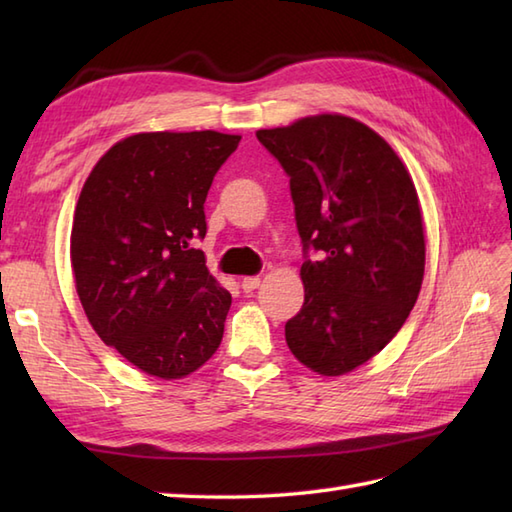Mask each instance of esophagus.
Segmentation results:
<instances>
[{
  "label": "esophagus",
  "instance_id": "obj_1",
  "mask_svg": "<svg viewBox=\"0 0 512 512\" xmlns=\"http://www.w3.org/2000/svg\"><path fill=\"white\" fill-rule=\"evenodd\" d=\"M255 288H259V277H244L242 279V290L244 292H253Z\"/></svg>",
  "mask_w": 512,
  "mask_h": 512
}]
</instances>
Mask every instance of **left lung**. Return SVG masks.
I'll return each mask as SVG.
<instances>
[{"instance_id":"left-lung-1","label":"left lung","mask_w":512,"mask_h":512,"mask_svg":"<svg viewBox=\"0 0 512 512\" xmlns=\"http://www.w3.org/2000/svg\"><path fill=\"white\" fill-rule=\"evenodd\" d=\"M257 140L290 178L306 257V301L286 323V343L314 372L347 374L394 339L418 299L416 187L396 151L350 116L301 118L259 129Z\"/></svg>"}]
</instances>
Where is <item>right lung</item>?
Segmentation results:
<instances>
[{"label": "right lung", "mask_w": 512, "mask_h": 512, "mask_svg": "<svg viewBox=\"0 0 512 512\" xmlns=\"http://www.w3.org/2000/svg\"><path fill=\"white\" fill-rule=\"evenodd\" d=\"M239 140L129 136L96 162L76 202L70 257L83 310L103 343L149 376H187L222 343L231 295L193 246L206 235V193Z\"/></svg>", "instance_id": "1"}]
</instances>
